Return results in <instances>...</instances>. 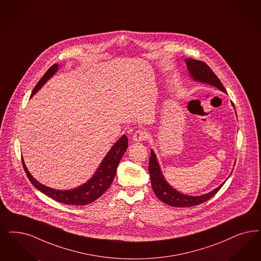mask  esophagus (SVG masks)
<instances>
[{
    "instance_id": "esophagus-1",
    "label": "esophagus",
    "mask_w": 261,
    "mask_h": 261,
    "mask_svg": "<svg viewBox=\"0 0 261 261\" xmlns=\"http://www.w3.org/2000/svg\"><path fill=\"white\" fill-rule=\"evenodd\" d=\"M147 137H148V134L144 132V130H142V129L136 130L135 134L133 135V139H134V141H136V142L143 141Z\"/></svg>"
}]
</instances>
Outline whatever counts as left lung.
<instances>
[{
  "label": "left lung",
  "instance_id": "left-lung-1",
  "mask_svg": "<svg viewBox=\"0 0 261 261\" xmlns=\"http://www.w3.org/2000/svg\"><path fill=\"white\" fill-rule=\"evenodd\" d=\"M187 66L190 70L191 75L194 80H198L204 83L211 84L215 87L219 88L222 92H225V89L221 82V80L214 73L212 69L208 65H206L202 61L194 60V59L188 58L186 60ZM149 173L151 176V184L156 197L162 200L163 202L170 205L172 207H192L196 206L201 203L209 200L212 196L220 191L222 188V183L219 188L215 189L213 192L203 194L200 196H190L187 194L177 192L172 187H170L162 174L159 163L156 161L155 154L153 151H151V155L149 160Z\"/></svg>",
  "mask_w": 261,
  "mask_h": 261
}]
</instances>
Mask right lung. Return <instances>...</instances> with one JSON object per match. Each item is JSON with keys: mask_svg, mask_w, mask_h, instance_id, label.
I'll list each match as a JSON object with an SVG mask.
<instances>
[{"mask_svg": "<svg viewBox=\"0 0 261 261\" xmlns=\"http://www.w3.org/2000/svg\"><path fill=\"white\" fill-rule=\"evenodd\" d=\"M57 69H58L57 64H54L52 67L48 68V70L43 74L42 77L40 78L38 84L34 88L32 92V96L35 95L39 89L42 87V85H44V83L57 71ZM127 145H128L127 137L126 135H123L117 141L115 145H113V147L110 149L108 154L106 155L105 160L99 165L97 172L88 181L87 183L78 187L76 189L68 190V191L53 190L39 184L30 174L23 160H22V164L30 182L41 193L48 195L49 197L53 198L58 202L68 204V205H86L97 200V198L106 193L107 189L110 187V185L114 180L118 164L120 163L123 154H125Z\"/></svg>", "mask_w": 261, "mask_h": 261, "instance_id": "1", "label": "right lung"}]
</instances>
